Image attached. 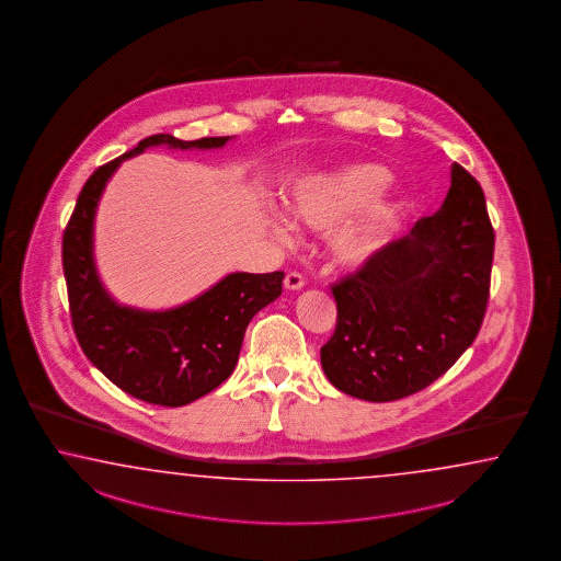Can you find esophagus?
Wrapping results in <instances>:
<instances>
[{"label":"esophagus","instance_id":"1","mask_svg":"<svg viewBox=\"0 0 561 561\" xmlns=\"http://www.w3.org/2000/svg\"><path fill=\"white\" fill-rule=\"evenodd\" d=\"M284 286L286 289H291V291H298L304 287V277L300 274H296V272H289L286 275V279H284Z\"/></svg>","mask_w":561,"mask_h":561}]
</instances>
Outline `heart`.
I'll use <instances>...</instances> for the list:
<instances>
[{
  "instance_id": "obj_1",
  "label": "heart",
  "mask_w": 561,
  "mask_h": 561,
  "mask_svg": "<svg viewBox=\"0 0 561 561\" xmlns=\"http://www.w3.org/2000/svg\"><path fill=\"white\" fill-rule=\"evenodd\" d=\"M389 180L377 164L355 162L296 184L287 198L289 219L314 231H330L342 220L332 237V255L341 265L360 267L381 249L396 225L399 206L393 201H375ZM279 232H286L282 227Z\"/></svg>"
}]
</instances>
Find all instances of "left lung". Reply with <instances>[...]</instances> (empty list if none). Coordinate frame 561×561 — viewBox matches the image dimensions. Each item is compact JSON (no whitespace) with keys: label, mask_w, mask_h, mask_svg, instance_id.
Here are the masks:
<instances>
[{"label":"left lung","mask_w":561,"mask_h":561,"mask_svg":"<svg viewBox=\"0 0 561 561\" xmlns=\"http://www.w3.org/2000/svg\"><path fill=\"white\" fill-rule=\"evenodd\" d=\"M494 231L484 192L460 164L436 215L332 286L336 329L320 351L346 396L396 401L425 389L479 334L491 289Z\"/></svg>","instance_id":"obj_1"}]
</instances>
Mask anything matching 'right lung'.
<instances>
[{"label": "right lung", "mask_w": 561, "mask_h": 561, "mask_svg": "<svg viewBox=\"0 0 561 561\" xmlns=\"http://www.w3.org/2000/svg\"><path fill=\"white\" fill-rule=\"evenodd\" d=\"M229 139L182 141L170 134L141 139L134 150L96 168L84 182L62 237L70 318L82 353L122 391L153 405H186L231 377L247 327L261 308L279 298L284 272L229 274L198 298L162 312L122 306L111 298L96 274V205L111 174L146 148L213 150Z\"/></svg>", "instance_id": "add662e5"}]
</instances>
